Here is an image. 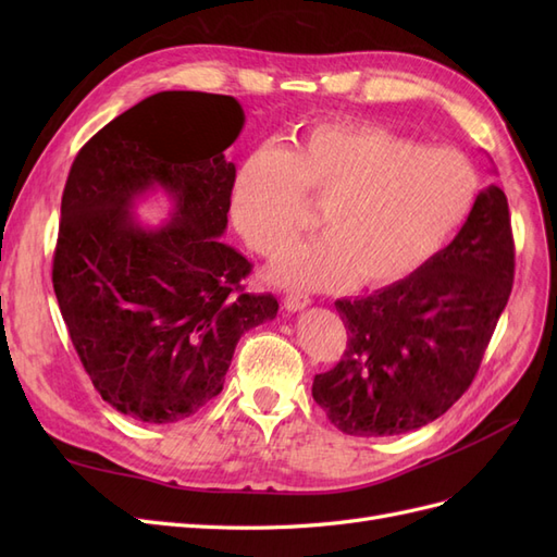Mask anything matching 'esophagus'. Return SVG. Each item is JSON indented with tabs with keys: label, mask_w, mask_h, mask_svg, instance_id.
<instances>
[{
	"label": "esophagus",
	"mask_w": 557,
	"mask_h": 557,
	"mask_svg": "<svg viewBox=\"0 0 557 557\" xmlns=\"http://www.w3.org/2000/svg\"><path fill=\"white\" fill-rule=\"evenodd\" d=\"M311 305V297L309 295H301V293H290L283 297V307L288 311H301Z\"/></svg>",
	"instance_id": "esophagus-1"
}]
</instances>
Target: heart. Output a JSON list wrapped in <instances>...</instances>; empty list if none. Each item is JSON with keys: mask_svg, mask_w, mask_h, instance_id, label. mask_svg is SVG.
Returning a JSON list of instances; mask_svg holds the SVG:
<instances>
[{"mask_svg": "<svg viewBox=\"0 0 557 557\" xmlns=\"http://www.w3.org/2000/svg\"><path fill=\"white\" fill-rule=\"evenodd\" d=\"M471 162L450 146H418L374 123H320L283 150L239 164L232 215L244 239L276 256L320 209V237L295 246L274 276L293 288L385 285L411 274L460 225L476 197Z\"/></svg>", "mask_w": 557, "mask_h": 557, "instance_id": "heart-1", "label": "heart"}]
</instances>
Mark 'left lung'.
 <instances>
[{"instance_id":"obj_1","label":"left lung","mask_w":557,"mask_h":557,"mask_svg":"<svg viewBox=\"0 0 557 557\" xmlns=\"http://www.w3.org/2000/svg\"><path fill=\"white\" fill-rule=\"evenodd\" d=\"M509 201L479 193L455 239L416 272L362 299H336L342 360L313 399L352 436H393L446 413L474 381L513 285Z\"/></svg>"}]
</instances>
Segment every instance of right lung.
Segmentation results:
<instances>
[{
    "mask_svg": "<svg viewBox=\"0 0 557 557\" xmlns=\"http://www.w3.org/2000/svg\"><path fill=\"white\" fill-rule=\"evenodd\" d=\"M244 127L234 97L166 90L127 109L78 150L62 193L53 288L97 393L150 425L197 413L223 391L242 334L276 318L274 295L244 290L252 264L223 244ZM162 187L173 221H133Z\"/></svg>",
    "mask_w": 557,
    "mask_h": 557,
    "instance_id": "1",
    "label": "right lung"
}]
</instances>
